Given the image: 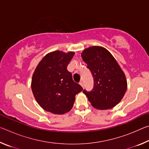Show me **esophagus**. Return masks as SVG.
<instances>
[{
  "label": "esophagus",
  "mask_w": 149,
  "mask_h": 149,
  "mask_svg": "<svg viewBox=\"0 0 149 149\" xmlns=\"http://www.w3.org/2000/svg\"><path fill=\"white\" fill-rule=\"evenodd\" d=\"M79 85H80L82 87H84V84H83V82H82V81H80V82H79Z\"/></svg>",
  "instance_id": "1"
}]
</instances>
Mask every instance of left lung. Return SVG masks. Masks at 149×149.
Masks as SVG:
<instances>
[{
    "label": "left lung",
    "mask_w": 149,
    "mask_h": 149,
    "mask_svg": "<svg viewBox=\"0 0 149 149\" xmlns=\"http://www.w3.org/2000/svg\"><path fill=\"white\" fill-rule=\"evenodd\" d=\"M81 58L94 77V87L83 93L95 108L107 110L114 107L127 90L124 72L114 57L102 47L93 46L84 50Z\"/></svg>",
    "instance_id": "1"
}]
</instances>
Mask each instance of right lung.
<instances>
[{
  "instance_id": "obj_1",
  "label": "right lung",
  "mask_w": 149,
  "mask_h": 149,
  "mask_svg": "<svg viewBox=\"0 0 149 149\" xmlns=\"http://www.w3.org/2000/svg\"><path fill=\"white\" fill-rule=\"evenodd\" d=\"M75 54L60 50L49 52L37 65L33 74L31 90L42 109L64 114L73 107L75 95L83 88L74 81L67 66Z\"/></svg>"
}]
</instances>
